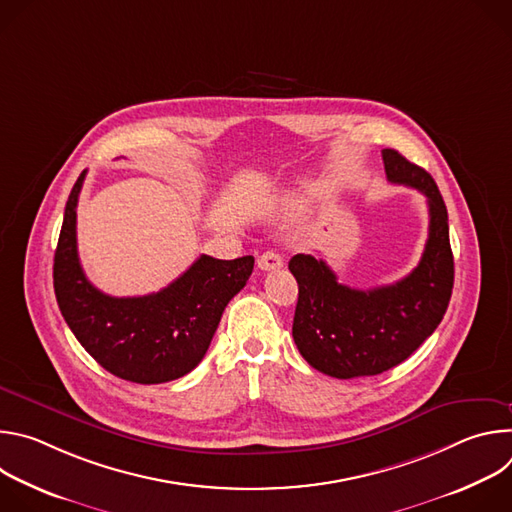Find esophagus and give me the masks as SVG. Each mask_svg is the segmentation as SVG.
<instances>
[{"label":"esophagus","instance_id":"1","mask_svg":"<svg viewBox=\"0 0 512 512\" xmlns=\"http://www.w3.org/2000/svg\"><path fill=\"white\" fill-rule=\"evenodd\" d=\"M257 265H259V269H263V271H273V269L283 267V259H281V255H279L277 251H265V253L259 257Z\"/></svg>","mask_w":512,"mask_h":512}]
</instances>
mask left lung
Listing matches in <instances>:
<instances>
[{
	"label": "left lung",
	"instance_id": "left-lung-1",
	"mask_svg": "<svg viewBox=\"0 0 512 512\" xmlns=\"http://www.w3.org/2000/svg\"><path fill=\"white\" fill-rule=\"evenodd\" d=\"M387 180L419 190L429 206V235L419 265L403 279L373 289L338 283L326 261L294 255L298 281L294 334L316 371L336 377L381 375L409 358L442 322L454 287L448 210L433 178L395 150H383Z\"/></svg>",
	"mask_w": 512,
	"mask_h": 512
}]
</instances>
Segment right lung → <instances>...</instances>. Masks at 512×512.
Wrapping results in <instances>:
<instances>
[{
  "mask_svg": "<svg viewBox=\"0 0 512 512\" xmlns=\"http://www.w3.org/2000/svg\"><path fill=\"white\" fill-rule=\"evenodd\" d=\"M87 170L70 190L54 253L58 308L83 348L111 375L158 385L188 375L204 358L227 304L253 273L251 255H200L176 281L150 296L113 298L85 275L77 251V202Z\"/></svg>",
  "mask_w": 512,
  "mask_h": 512,
  "instance_id": "obj_1",
  "label": "right lung"
}]
</instances>
